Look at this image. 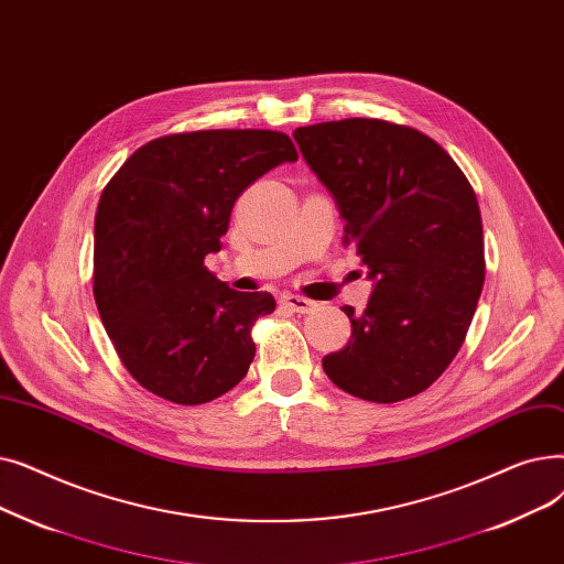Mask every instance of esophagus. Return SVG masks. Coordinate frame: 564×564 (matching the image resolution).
<instances>
[{"label":"esophagus","instance_id":"34e87169","mask_svg":"<svg viewBox=\"0 0 564 564\" xmlns=\"http://www.w3.org/2000/svg\"><path fill=\"white\" fill-rule=\"evenodd\" d=\"M280 303H282L286 310H291V312H299V314H310V312L316 307V303H314V301L303 299V296H296V293H284Z\"/></svg>","mask_w":564,"mask_h":564}]
</instances>
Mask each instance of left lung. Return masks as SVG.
Wrapping results in <instances>:
<instances>
[{"instance_id": "obj_1", "label": "left lung", "mask_w": 564, "mask_h": 564, "mask_svg": "<svg viewBox=\"0 0 564 564\" xmlns=\"http://www.w3.org/2000/svg\"><path fill=\"white\" fill-rule=\"evenodd\" d=\"M293 140L373 280L360 316L344 307L351 339L324 371L377 404L415 397L459 354L485 286L475 191L441 144L409 126L341 119L296 128Z\"/></svg>"}]
</instances>
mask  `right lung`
Masks as SVG:
<instances>
[{"instance_id": "add662e5", "label": "right lung", "mask_w": 564, "mask_h": 564, "mask_svg": "<svg viewBox=\"0 0 564 564\" xmlns=\"http://www.w3.org/2000/svg\"><path fill=\"white\" fill-rule=\"evenodd\" d=\"M299 151L275 130L151 140L105 185L94 223V299L123 367L149 392L197 406L243 381L252 326L275 310L204 265L246 187Z\"/></svg>"}]
</instances>
